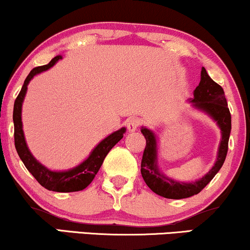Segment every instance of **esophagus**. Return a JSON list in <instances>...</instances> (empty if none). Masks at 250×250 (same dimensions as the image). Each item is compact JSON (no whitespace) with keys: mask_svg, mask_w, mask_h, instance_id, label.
Returning <instances> with one entry per match:
<instances>
[{"mask_svg":"<svg viewBox=\"0 0 250 250\" xmlns=\"http://www.w3.org/2000/svg\"><path fill=\"white\" fill-rule=\"evenodd\" d=\"M140 123H141L140 119H137V118L128 119V121H127V129L130 132L137 130V128H138V125H140Z\"/></svg>","mask_w":250,"mask_h":250,"instance_id":"1","label":"esophagus"}]
</instances>
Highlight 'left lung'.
<instances>
[{
	"instance_id": "left-lung-1",
	"label": "left lung",
	"mask_w": 250,
	"mask_h": 250,
	"mask_svg": "<svg viewBox=\"0 0 250 250\" xmlns=\"http://www.w3.org/2000/svg\"><path fill=\"white\" fill-rule=\"evenodd\" d=\"M195 109L203 112L217 123L222 132V140L218 146L217 159L207 174L192 182H181L164 174L158 166V138L156 132L146 127L141 131L146 140L141 173L145 183L157 195L172 200H181L198 194L214 178L222 168L229 150L230 134V113L223 87L211 80L205 68H202L201 82L194 90V97L189 100Z\"/></svg>"
}]
</instances>
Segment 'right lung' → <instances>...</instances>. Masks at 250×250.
<instances>
[{"instance_id":"add662e5","label":"right lung","mask_w":250,"mask_h":250,"mask_svg":"<svg viewBox=\"0 0 250 250\" xmlns=\"http://www.w3.org/2000/svg\"><path fill=\"white\" fill-rule=\"evenodd\" d=\"M62 56L58 55L50 61L48 64L37 67L31 70L30 74L25 80L23 87H21L17 99L15 100L14 105V125H15V146L17 150V153L21 162L24 163L28 172L32 174L38 182L42 187L52 191L58 192H71V191H80L83 190L92 182L94 176L98 173L100 167H102L104 159L107 156V153L112 150V147L121 141L123 134L125 132V128L122 127L119 130H116L112 134L104 138L102 142H99L96 147L91 151L88 157L84 162H82L80 165L72 167L67 170H52L47 168L45 165H42L40 162H38L33 154L31 153L30 148L26 144L24 131H23V122H21V107H23L24 98L27 92V85L31 80L38 74L48 70L55 64L59 60H61Z\"/></svg>"}]
</instances>
